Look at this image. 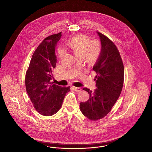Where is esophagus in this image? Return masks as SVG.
Instances as JSON below:
<instances>
[{"label":"esophagus","instance_id":"obj_1","mask_svg":"<svg viewBox=\"0 0 152 152\" xmlns=\"http://www.w3.org/2000/svg\"><path fill=\"white\" fill-rule=\"evenodd\" d=\"M72 88L74 89V91H76V92H80V91H81L82 90L81 88H80V87H72Z\"/></svg>","mask_w":152,"mask_h":152}]
</instances>
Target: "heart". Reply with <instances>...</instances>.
I'll list each match as a JSON object with an SVG mask.
<instances>
[{"label":"heart","instance_id":"obj_1","mask_svg":"<svg viewBox=\"0 0 152 152\" xmlns=\"http://www.w3.org/2000/svg\"><path fill=\"white\" fill-rule=\"evenodd\" d=\"M74 54L80 58H85L88 61H93L98 54V47L96 45L91 44L90 40L85 36L79 35L72 38L68 43ZM65 54L63 48L58 50L59 58H61Z\"/></svg>","mask_w":152,"mask_h":152}]
</instances>
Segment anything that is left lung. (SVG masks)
Wrapping results in <instances>:
<instances>
[{"label":"left lung","instance_id":"left-lung-1","mask_svg":"<svg viewBox=\"0 0 152 152\" xmlns=\"http://www.w3.org/2000/svg\"><path fill=\"white\" fill-rule=\"evenodd\" d=\"M101 44L100 55L93 66L96 73V88L83 89L89 95V99L80 103L83 115L92 121L103 118L111 110L121 93L124 80V67L119 52L107 37L97 32Z\"/></svg>","mask_w":152,"mask_h":152}]
</instances>
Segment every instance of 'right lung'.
<instances>
[{
	"instance_id": "right-lung-1",
	"label": "right lung",
	"mask_w": 152,
	"mask_h": 152,
	"mask_svg": "<svg viewBox=\"0 0 152 152\" xmlns=\"http://www.w3.org/2000/svg\"><path fill=\"white\" fill-rule=\"evenodd\" d=\"M61 32L45 38L34 52L26 72L25 84L27 94L36 110L44 116H51L61 107L70 87H61L51 83L56 67V47Z\"/></svg>"
}]
</instances>
